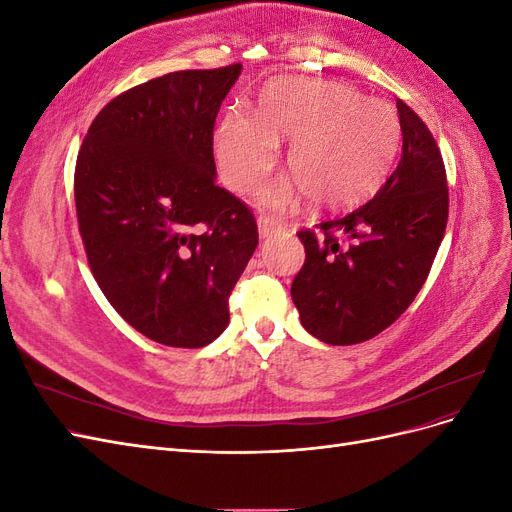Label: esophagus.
I'll list each match as a JSON object with an SVG mask.
<instances>
[{"label": "esophagus", "mask_w": 512, "mask_h": 512, "mask_svg": "<svg viewBox=\"0 0 512 512\" xmlns=\"http://www.w3.org/2000/svg\"><path fill=\"white\" fill-rule=\"evenodd\" d=\"M282 230V222H277L275 218H269V215H260L258 218V235L260 239H271L275 232Z\"/></svg>", "instance_id": "34e87169"}]
</instances>
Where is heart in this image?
<instances>
[{"mask_svg":"<svg viewBox=\"0 0 512 512\" xmlns=\"http://www.w3.org/2000/svg\"><path fill=\"white\" fill-rule=\"evenodd\" d=\"M290 141L284 166L316 207L354 203L380 183L399 145L389 104L363 100L348 85L282 79L262 91L254 117L226 111L215 130V162L232 192H252ZM294 198L288 179L269 183L258 203L282 209Z\"/></svg>","mask_w":512,"mask_h":512,"instance_id":"obj_1","label":"heart"}]
</instances>
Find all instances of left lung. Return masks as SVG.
<instances>
[{"label":"left lung","instance_id":"left-lung-1","mask_svg":"<svg viewBox=\"0 0 512 512\" xmlns=\"http://www.w3.org/2000/svg\"><path fill=\"white\" fill-rule=\"evenodd\" d=\"M401 156L374 198L299 230L305 262L290 288L301 324L331 346L376 337L423 288L448 220L446 170L425 121L397 100Z\"/></svg>","mask_w":512,"mask_h":512}]
</instances>
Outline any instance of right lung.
<instances>
[{
	"instance_id": "1",
	"label": "right lung",
	"mask_w": 512,
	"mask_h": 512,
	"mask_svg": "<svg viewBox=\"0 0 512 512\" xmlns=\"http://www.w3.org/2000/svg\"><path fill=\"white\" fill-rule=\"evenodd\" d=\"M241 64L170 72L91 121L74 200L87 262L117 314L173 348L228 327V299L258 245L252 211L215 183L213 126Z\"/></svg>"
}]
</instances>
